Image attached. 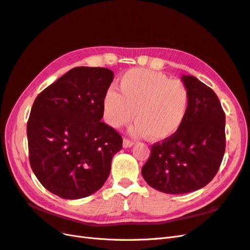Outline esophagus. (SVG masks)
Segmentation results:
<instances>
[{
  "mask_svg": "<svg viewBox=\"0 0 250 250\" xmlns=\"http://www.w3.org/2000/svg\"><path fill=\"white\" fill-rule=\"evenodd\" d=\"M123 146H124V147H125V148H126V147H131V146H134V141H133V140H130V139L125 138V139H124Z\"/></svg>",
  "mask_w": 250,
  "mask_h": 250,
  "instance_id": "1",
  "label": "esophagus"
}]
</instances>
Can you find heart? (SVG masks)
Here are the masks:
<instances>
[{"label": "heart", "instance_id": "b5f03b06", "mask_svg": "<svg viewBox=\"0 0 250 250\" xmlns=\"http://www.w3.org/2000/svg\"><path fill=\"white\" fill-rule=\"evenodd\" d=\"M118 91L109 89L103 99L104 120L113 127L129 124L135 112L133 134L162 141L174 136L187 117L188 89L161 72L129 70L119 78Z\"/></svg>", "mask_w": 250, "mask_h": 250}]
</instances>
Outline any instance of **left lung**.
<instances>
[{
	"instance_id": "left-lung-1",
	"label": "left lung",
	"mask_w": 250,
	"mask_h": 250,
	"mask_svg": "<svg viewBox=\"0 0 250 250\" xmlns=\"http://www.w3.org/2000/svg\"><path fill=\"white\" fill-rule=\"evenodd\" d=\"M181 80L189 92L187 117L174 136L152 146L141 169L149 187L174 195L208 184L225 152V113L218 96L195 76Z\"/></svg>"
}]
</instances>
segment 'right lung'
Listing matches in <instances>:
<instances>
[{"label": "right lung", "mask_w": 250, "mask_h": 250, "mask_svg": "<svg viewBox=\"0 0 250 250\" xmlns=\"http://www.w3.org/2000/svg\"><path fill=\"white\" fill-rule=\"evenodd\" d=\"M106 68L76 67L35 98L27 123L29 161L52 194L88 197L108 179L123 138L103 123V99L113 82Z\"/></svg>", "instance_id": "add662e5"}]
</instances>
